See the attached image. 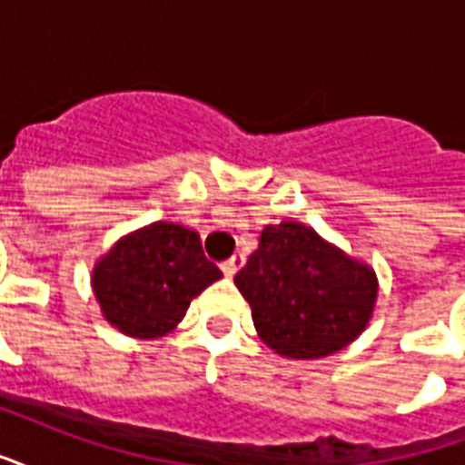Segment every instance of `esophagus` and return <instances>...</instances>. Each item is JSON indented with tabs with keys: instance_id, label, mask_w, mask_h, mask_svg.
Masks as SVG:
<instances>
[{
	"instance_id": "esophagus-1",
	"label": "esophagus",
	"mask_w": 465,
	"mask_h": 465,
	"mask_svg": "<svg viewBox=\"0 0 465 465\" xmlns=\"http://www.w3.org/2000/svg\"><path fill=\"white\" fill-rule=\"evenodd\" d=\"M241 265H243V253H239V251H236V253L229 258V261H224V263H222V271H224V275H229V278H232V275H236V271H239Z\"/></svg>"
}]
</instances>
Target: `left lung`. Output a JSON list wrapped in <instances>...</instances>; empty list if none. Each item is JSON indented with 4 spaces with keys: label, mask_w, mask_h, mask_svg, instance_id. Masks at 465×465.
Returning <instances> with one entry per match:
<instances>
[{
    "label": "left lung",
    "mask_w": 465,
    "mask_h": 465,
    "mask_svg": "<svg viewBox=\"0 0 465 465\" xmlns=\"http://www.w3.org/2000/svg\"><path fill=\"white\" fill-rule=\"evenodd\" d=\"M233 282L261 341L297 361L324 359L356 341L378 300L371 265L292 219L265 226Z\"/></svg>",
    "instance_id": "left-lung-1"
}]
</instances>
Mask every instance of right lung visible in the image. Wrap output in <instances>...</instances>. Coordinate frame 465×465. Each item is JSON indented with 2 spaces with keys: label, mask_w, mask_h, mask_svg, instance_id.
Returning <instances> with one entry per match:
<instances>
[{
  "label": "right lung",
  "mask_w": 465,
  "mask_h": 465,
  "mask_svg": "<svg viewBox=\"0 0 465 465\" xmlns=\"http://www.w3.org/2000/svg\"><path fill=\"white\" fill-rule=\"evenodd\" d=\"M222 271L202 253L200 233L180 222H153L126 233L97 258L92 292L102 317L131 339H161L183 322Z\"/></svg>",
  "instance_id": "1"
}]
</instances>
